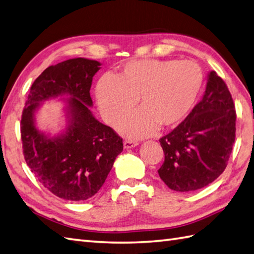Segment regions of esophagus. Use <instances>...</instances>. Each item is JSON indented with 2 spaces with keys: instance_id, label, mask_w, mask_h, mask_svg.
Segmentation results:
<instances>
[{
  "instance_id": "obj_1",
  "label": "esophagus",
  "mask_w": 254,
  "mask_h": 254,
  "mask_svg": "<svg viewBox=\"0 0 254 254\" xmlns=\"http://www.w3.org/2000/svg\"><path fill=\"white\" fill-rule=\"evenodd\" d=\"M138 143L137 141H134V140H129V139H126L123 141V146H125V148L128 149V148H133V147L137 146Z\"/></svg>"
}]
</instances>
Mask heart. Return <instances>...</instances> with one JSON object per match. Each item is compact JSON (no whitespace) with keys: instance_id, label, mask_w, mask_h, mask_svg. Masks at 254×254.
<instances>
[{"instance_id":"b5f03b06","label":"heart","mask_w":254,"mask_h":254,"mask_svg":"<svg viewBox=\"0 0 254 254\" xmlns=\"http://www.w3.org/2000/svg\"><path fill=\"white\" fill-rule=\"evenodd\" d=\"M202 83L201 68L190 61H131L114 78L103 76L95 95L100 114L110 125L131 113L138 98L140 109L118 128L127 136L141 138L151 135L158 126L173 127L184 120Z\"/></svg>"}]
</instances>
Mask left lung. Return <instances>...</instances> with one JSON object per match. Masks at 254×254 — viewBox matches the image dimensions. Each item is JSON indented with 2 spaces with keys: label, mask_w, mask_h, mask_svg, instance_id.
<instances>
[{
  "label": "left lung",
  "mask_w": 254,
  "mask_h": 254,
  "mask_svg": "<svg viewBox=\"0 0 254 254\" xmlns=\"http://www.w3.org/2000/svg\"><path fill=\"white\" fill-rule=\"evenodd\" d=\"M236 136V110L225 82L208 73L202 99L172 132L159 139L164 162L159 176L170 190L193 191L225 170Z\"/></svg>",
  "instance_id": "obj_1"
}]
</instances>
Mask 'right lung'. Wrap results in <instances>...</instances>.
<instances>
[{
    "instance_id": "obj_1",
    "label": "right lung",
    "mask_w": 254,
    "mask_h": 254,
    "mask_svg": "<svg viewBox=\"0 0 254 254\" xmlns=\"http://www.w3.org/2000/svg\"><path fill=\"white\" fill-rule=\"evenodd\" d=\"M100 63L72 58L46 68L30 88L20 131L25 160L35 178L55 196L69 201L93 197L104 185L122 138L93 116L90 90ZM66 96L67 126L52 138L35 126V113L45 100Z\"/></svg>"
}]
</instances>
